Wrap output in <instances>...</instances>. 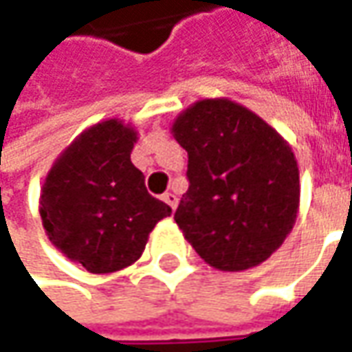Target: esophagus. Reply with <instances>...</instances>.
Returning a JSON list of instances; mask_svg holds the SVG:
<instances>
[{
	"instance_id": "1",
	"label": "esophagus",
	"mask_w": 352,
	"mask_h": 352,
	"mask_svg": "<svg viewBox=\"0 0 352 352\" xmlns=\"http://www.w3.org/2000/svg\"><path fill=\"white\" fill-rule=\"evenodd\" d=\"M163 201H165V203H167V205H169L173 211H175L177 203H179V199H177L175 193H165V195H163Z\"/></svg>"
}]
</instances>
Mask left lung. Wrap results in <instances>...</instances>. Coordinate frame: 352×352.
Here are the masks:
<instances>
[{"label":"left lung","mask_w":352,"mask_h":352,"mask_svg":"<svg viewBox=\"0 0 352 352\" xmlns=\"http://www.w3.org/2000/svg\"><path fill=\"white\" fill-rule=\"evenodd\" d=\"M171 133L189 155V189L175 211L183 237L219 271L267 261L299 215V165L289 141L229 97L195 101Z\"/></svg>","instance_id":"left-lung-1"}]
</instances>
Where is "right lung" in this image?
<instances>
[{
  "label": "right lung",
  "instance_id": "1",
  "mask_svg": "<svg viewBox=\"0 0 352 352\" xmlns=\"http://www.w3.org/2000/svg\"><path fill=\"white\" fill-rule=\"evenodd\" d=\"M139 131L123 119L83 129L47 171L39 215L52 245L89 273H115L143 255L171 207L145 189L131 163Z\"/></svg>",
  "mask_w": 352,
  "mask_h": 352
}]
</instances>
